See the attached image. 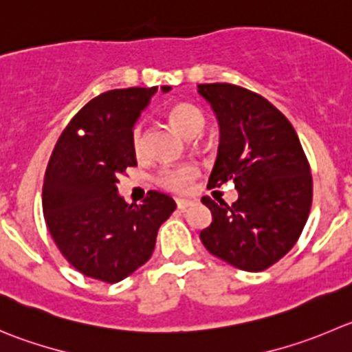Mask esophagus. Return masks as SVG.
I'll return each instance as SVG.
<instances>
[{
  "mask_svg": "<svg viewBox=\"0 0 352 352\" xmlns=\"http://www.w3.org/2000/svg\"><path fill=\"white\" fill-rule=\"evenodd\" d=\"M176 206H178V209L185 210V209H188L190 206H193V200H188V199H178V200H176Z\"/></svg>",
  "mask_w": 352,
  "mask_h": 352,
  "instance_id": "obj_1",
  "label": "esophagus"
}]
</instances>
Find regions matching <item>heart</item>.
<instances>
[{
	"label": "heart",
	"instance_id": "obj_1",
	"mask_svg": "<svg viewBox=\"0 0 352 352\" xmlns=\"http://www.w3.org/2000/svg\"><path fill=\"white\" fill-rule=\"evenodd\" d=\"M169 119L186 138H195L206 128V117H204L202 110L192 103L183 102L170 107ZM131 146L135 153L142 155L143 148H145V131H143L142 122H136L133 126ZM197 176H199V167L195 164H182V166L167 167V169L160 170L157 176V183L169 192L183 193L190 188Z\"/></svg>",
	"mask_w": 352,
	"mask_h": 352
}]
</instances>
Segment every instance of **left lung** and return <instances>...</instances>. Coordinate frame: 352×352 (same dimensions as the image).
Wrapping results in <instances>:
<instances>
[{
    "label": "left lung",
    "mask_w": 352,
    "mask_h": 352,
    "mask_svg": "<svg viewBox=\"0 0 352 352\" xmlns=\"http://www.w3.org/2000/svg\"><path fill=\"white\" fill-rule=\"evenodd\" d=\"M219 122V148L209 188L235 183L232 206L202 197L212 223L200 232L212 256L243 271L278 263L309 216L313 178L290 120L264 96L228 82L199 85Z\"/></svg>",
    "instance_id": "1"
}]
</instances>
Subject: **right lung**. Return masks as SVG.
Returning a JSON list of instances; mask_svg holds the SVG:
<instances>
[{"instance_id":"right-lung-1","label":"right lung","mask_w":352,"mask_h":352,"mask_svg":"<svg viewBox=\"0 0 352 352\" xmlns=\"http://www.w3.org/2000/svg\"><path fill=\"white\" fill-rule=\"evenodd\" d=\"M162 86V91H169ZM157 88L112 89L86 103L60 135L43 183V214L62 256L79 273L117 283L150 259L176 202L150 190L142 206L117 193L136 166L131 129Z\"/></svg>"}]
</instances>
